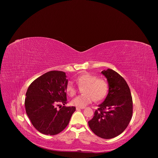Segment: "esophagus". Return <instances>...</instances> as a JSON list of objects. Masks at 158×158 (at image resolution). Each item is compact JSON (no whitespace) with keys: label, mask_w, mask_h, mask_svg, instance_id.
<instances>
[{"label":"esophagus","mask_w":158,"mask_h":158,"mask_svg":"<svg viewBox=\"0 0 158 158\" xmlns=\"http://www.w3.org/2000/svg\"><path fill=\"white\" fill-rule=\"evenodd\" d=\"M84 108H85V107H82V108L77 107V108H76V110H83V109H84Z\"/></svg>","instance_id":"obj_1"}]
</instances>
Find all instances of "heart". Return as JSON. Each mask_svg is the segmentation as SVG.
I'll list each match as a JSON object with an SVG mask.
<instances>
[{"label": "heart", "instance_id": "b5f03b06", "mask_svg": "<svg viewBox=\"0 0 158 158\" xmlns=\"http://www.w3.org/2000/svg\"><path fill=\"white\" fill-rule=\"evenodd\" d=\"M76 81L78 86H85L83 92V94L78 95L72 100L73 106L82 108L95 101L103 100L108 92V84L106 80L98 78L97 75L90 73H85L79 75ZM66 90L69 96H73L76 93V88L73 84L68 82Z\"/></svg>", "mask_w": 158, "mask_h": 158}]
</instances>
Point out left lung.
I'll use <instances>...</instances> for the list:
<instances>
[{
    "label": "left lung",
    "instance_id": "obj_1",
    "mask_svg": "<svg viewBox=\"0 0 158 158\" xmlns=\"http://www.w3.org/2000/svg\"><path fill=\"white\" fill-rule=\"evenodd\" d=\"M102 73L107 78L108 94L88 125L95 135L109 139L120 135L128 127L133 115V100L130 88L121 75L110 69Z\"/></svg>",
    "mask_w": 158,
    "mask_h": 158
}]
</instances>
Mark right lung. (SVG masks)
I'll list each match as a JSON object with an SVG mask.
<instances>
[{"label": "right lung", "instance_id": "obj_1", "mask_svg": "<svg viewBox=\"0 0 158 158\" xmlns=\"http://www.w3.org/2000/svg\"><path fill=\"white\" fill-rule=\"evenodd\" d=\"M62 71H50L34 80L28 88L25 100L26 113L33 127L46 135H55L68 126L75 106L56 105L67 103L68 80Z\"/></svg>", "mask_w": 158, "mask_h": 158}]
</instances>
